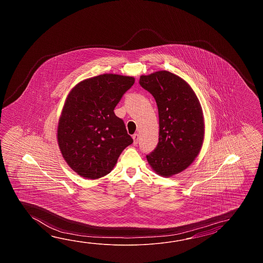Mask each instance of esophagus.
Returning a JSON list of instances; mask_svg holds the SVG:
<instances>
[{"label": "esophagus", "instance_id": "obj_1", "mask_svg": "<svg viewBox=\"0 0 263 263\" xmlns=\"http://www.w3.org/2000/svg\"><path fill=\"white\" fill-rule=\"evenodd\" d=\"M133 139H134V145H137L138 141H139V135L137 134H134L133 135Z\"/></svg>", "mask_w": 263, "mask_h": 263}]
</instances>
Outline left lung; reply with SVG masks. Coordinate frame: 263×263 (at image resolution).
I'll list each match as a JSON object with an SVG mask.
<instances>
[{"mask_svg": "<svg viewBox=\"0 0 263 263\" xmlns=\"http://www.w3.org/2000/svg\"><path fill=\"white\" fill-rule=\"evenodd\" d=\"M139 84L154 97L159 112V143L146 160L162 177L180 173L201 149L205 129L200 102L183 79L166 70L142 75Z\"/></svg>", "mask_w": 263, "mask_h": 263, "instance_id": "left-lung-1", "label": "left lung"}]
</instances>
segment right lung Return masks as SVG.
Returning <instances> with one entry per match:
<instances>
[{
  "instance_id": "1",
  "label": "right lung",
  "mask_w": 263,
  "mask_h": 263,
  "mask_svg": "<svg viewBox=\"0 0 263 263\" xmlns=\"http://www.w3.org/2000/svg\"><path fill=\"white\" fill-rule=\"evenodd\" d=\"M134 77L102 74L73 87L63 107L57 140L69 167L85 179L110 173L121 152L133 144L123 120L115 115Z\"/></svg>"
}]
</instances>
